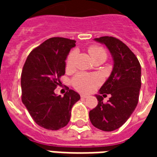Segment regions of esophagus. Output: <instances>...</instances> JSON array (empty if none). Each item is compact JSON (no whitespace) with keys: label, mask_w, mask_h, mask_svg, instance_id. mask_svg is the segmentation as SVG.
I'll list each match as a JSON object with an SVG mask.
<instances>
[{"label":"esophagus","mask_w":157,"mask_h":157,"mask_svg":"<svg viewBox=\"0 0 157 157\" xmlns=\"http://www.w3.org/2000/svg\"><path fill=\"white\" fill-rule=\"evenodd\" d=\"M81 98H88L89 95H87V94H81Z\"/></svg>","instance_id":"obj_1"}]
</instances>
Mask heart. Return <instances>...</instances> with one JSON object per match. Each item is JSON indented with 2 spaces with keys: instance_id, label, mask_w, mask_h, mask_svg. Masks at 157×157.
I'll return each mask as SVG.
<instances>
[{
  "instance_id": "heart-1",
  "label": "heart",
  "mask_w": 157,
  "mask_h": 157,
  "mask_svg": "<svg viewBox=\"0 0 157 157\" xmlns=\"http://www.w3.org/2000/svg\"><path fill=\"white\" fill-rule=\"evenodd\" d=\"M89 54L93 60L99 58L107 59V52L103 48L97 45H93L89 48ZM76 56V52L72 51L68 54L66 60L67 68H71L73 67L74 59ZM72 85L77 90L81 92H88L94 89L101 82L100 76L98 75H90V74L80 73L74 76L72 79Z\"/></svg>"
}]
</instances>
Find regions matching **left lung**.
Instances as JSON below:
<instances>
[{
	"mask_svg": "<svg viewBox=\"0 0 157 157\" xmlns=\"http://www.w3.org/2000/svg\"><path fill=\"white\" fill-rule=\"evenodd\" d=\"M107 46L113 59L111 75L95 94L98 105L90 112L94 126L103 131H113L125 123L136 108L141 88V66L129 48L112 36L94 38ZM111 94L107 104L103 96Z\"/></svg>",
	"mask_w": 157,
	"mask_h": 157,
	"instance_id": "left-lung-1",
	"label": "left lung"
}]
</instances>
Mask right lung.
Instances as JSON below:
<instances>
[{
    "label": "right lung",
    "instance_id": "1",
    "mask_svg": "<svg viewBox=\"0 0 157 157\" xmlns=\"http://www.w3.org/2000/svg\"><path fill=\"white\" fill-rule=\"evenodd\" d=\"M76 40L63 37L48 39L28 56L21 74L22 102L34 121L46 129L57 130L66 126L73 105L81 98L69 90L63 97L54 90L65 74L67 56Z\"/></svg>",
    "mask_w": 157,
    "mask_h": 157
}]
</instances>
